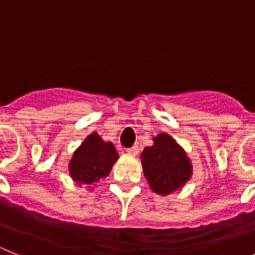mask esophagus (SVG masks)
Masks as SVG:
<instances>
[{
  "label": "esophagus",
  "mask_w": 255,
  "mask_h": 255,
  "mask_svg": "<svg viewBox=\"0 0 255 255\" xmlns=\"http://www.w3.org/2000/svg\"><path fill=\"white\" fill-rule=\"evenodd\" d=\"M127 153L130 156H136L138 153V147L137 146H132V147L127 148Z\"/></svg>",
  "instance_id": "34e87169"
}]
</instances>
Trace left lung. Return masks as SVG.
<instances>
[{
    "label": "left lung",
    "instance_id": "left-lung-1",
    "mask_svg": "<svg viewBox=\"0 0 255 255\" xmlns=\"http://www.w3.org/2000/svg\"><path fill=\"white\" fill-rule=\"evenodd\" d=\"M152 139V146L141 153L143 174L155 193L167 196L189 180L192 164L185 151L167 133H160Z\"/></svg>",
    "mask_w": 255,
    "mask_h": 255
}]
</instances>
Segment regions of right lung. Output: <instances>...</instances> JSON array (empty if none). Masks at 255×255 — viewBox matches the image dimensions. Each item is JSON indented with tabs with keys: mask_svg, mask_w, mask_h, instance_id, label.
Returning a JSON list of instances; mask_svg holds the SVG:
<instances>
[{
	"mask_svg": "<svg viewBox=\"0 0 255 255\" xmlns=\"http://www.w3.org/2000/svg\"><path fill=\"white\" fill-rule=\"evenodd\" d=\"M118 153L112 142H105L96 132L85 138L73 152L68 170L77 184H94L109 175Z\"/></svg>",
	"mask_w": 255,
	"mask_h": 255,
	"instance_id": "obj_1",
	"label": "right lung"
}]
</instances>
